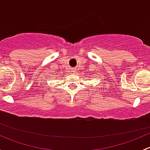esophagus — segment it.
Returning <instances> with one entry per match:
<instances>
[{"instance_id":"34e87169","label":"esophagus","mask_w":150,"mask_h":150,"mask_svg":"<svg viewBox=\"0 0 150 150\" xmlns=\"http://www.w3.org/2000/svg\"><path fill=\"white\" fill-rule=\"evenodd\" d=\"M75 71H76V69H75V68H72V69H71V72H75Z\"/></svg>"}]
</instances>
